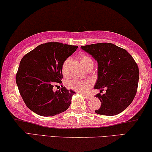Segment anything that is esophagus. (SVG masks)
Here are the masks:
<instances>
[{
	"label": "esophagus",
	"mask_w": 152,
	"mask_h": 152,
	"mask_svg": "<svg viewBox=\"0 0 152 152\" xmlns=\"http://www.w3.org/2000/svg\"><path fill=\"white\" fill-rule=\"evenodd\" d=\"M83 97L86 98V99H90L92 97V96H91V95H84Z\"/></svg>",
	"instance_id": "esophagus-1"
}]
</instances>
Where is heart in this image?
<instances>
[{
	"mask_svg": "<svg viewBox=\"0 0 152 152\" xmlns=\"http://www.w3.org/2000/svg\"><path fill=\"white\" fill-rule=\"evenodd\" d=\"M80 60L82 65L85 69L89 66H94V61L88 55H82L80 57ZM91 84L92 82L90 80H73L69 82V86L70 88L75 91L81 93V94H85L89 89Z\"/></svg>",
	"mask_w": 152,
	"mask_h": 152,
	"instance_id": "obj_1",
	"label": "heart"
}]
</instances>
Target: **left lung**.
<instances>
[{
  "mask_svg": "<svg viewBox=\"0 0 152 152\" xmlns=\"http://www.w3.org/2000/svg\"><path fill=\"white\" fill-rule=\"evenodd\" d=\"M98 63V77L94 88L102 93L95 97L101 107L95 110L100 115L113 116L124 111L133 102L137 93L139 68L126 49L112 43L102 42L81 46Z\"/></svg>",
  "mask_w": 152,
  "mask_h": 152,
  "instance_id": "left-lung-1",
  "label": "left lung"
}]
</instances>
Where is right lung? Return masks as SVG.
Instances as JSON below:
<instances>
[{"label": "right lung", "mask_w": 152, "mask_h": 152, "mask_svg": "<svg viewBox=\"0 0 152 152\" xmlns=\"http://www.w3.org/2000/svg\"><path fill=\"white\" fill-rule=\"evenodd\" d=\"M77 46L50 42L39 45L22 58L16 75L20 94L28 109L41 116H53L66 111L75 94L61 84L65 60Z\"/></svg>", "instance_id": "1"}]
</instances>
